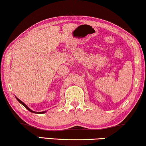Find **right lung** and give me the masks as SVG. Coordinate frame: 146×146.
Segmentation results:
<instances>
[{"mask_svg":"<svg viewBox=\"0 0 146 146\" xmlns=\"http://www.w3.org/2000/svg\"><path fill=\"white\" fill-rule=\"evenodd\" d=\"M15 98H16V99H17V100H18V101L19 102V103H21V104L22 105H23V106H24L25 108H26V109H27V110H29V111L32 112V113H39V114H41V113H45V112H46V111H41V112H36V111H33V110H31L30 108H29V107H28L27 106V105H26L25 104V103H24V102H22L21 100H19L18 98H17V97H16V96H15Z\"/></svg>","mask_w":146,"mask_h":146,"instance_id":"add662e5","label":"right lung"}]
</instances>
